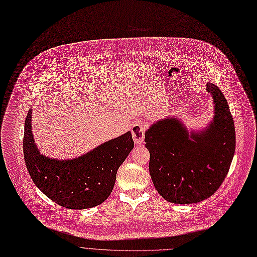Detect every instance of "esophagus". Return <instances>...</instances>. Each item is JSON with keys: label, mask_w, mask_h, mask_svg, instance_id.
Returning a JSON list of instances; mask_svg holds the SVG:
<instances>
[{"label": "esophagus", "mask_w": 257, "mask_h": 257, "mask_svg": "<svg viewBox=\"0 0 257 257\" xmlns=\"http://www.w3.org/2000/svg\"><path fill=\"white\" fill-rule=\"evenodd\" d=\"M145 130H146V126L141 121L135 122L133 124V126H132V135H133L134 141H135L136 144L141 145V144L144 143Z\"/></svg>", "instance_id": "34e87169"}]
</instances>
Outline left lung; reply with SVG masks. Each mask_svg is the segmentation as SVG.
I'll return each mask as SVG.
<instances>
[{
	"mask_svg": "<svg viewBox=\"0 0 257 257\" xmlns=\"http://www.w3.org/2000/svg\"><path fill=\"white\" fill-rule=\"evenodd\" d=\"M214 116L203 130L188 131L178 116H168L145 132L149 173L155 189L173 204L204 201L219 188L235 149L233 119L222 91L206 84Z\"/></svg>",
	"mask_w": 257,
	"mask_h": 257,
	"instance_id": "obj_1",
	"label": "left lung"
}]
</instances>
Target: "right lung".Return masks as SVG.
I'll return each instance as SVG.
<instances>
[{
	"label": "right lung",
	"instance_id": "add662e5",
	"mask_svg": "<svg viewBox=\"0 0 257 257\" xmlns=\"http://www.w3.org/2000/svg\"><path fill=\"white\" fill-rule=\"evenodd\" d=\"M134 148L131 132L70 160L45 156L32 132V109L25 121L24 155L32 180L47 197L68 209L82 210L105 202L113 190L117 170Z\"/></svg>",
	"mask_w": 257,
	"mask_h": 257
}]
</instances>
